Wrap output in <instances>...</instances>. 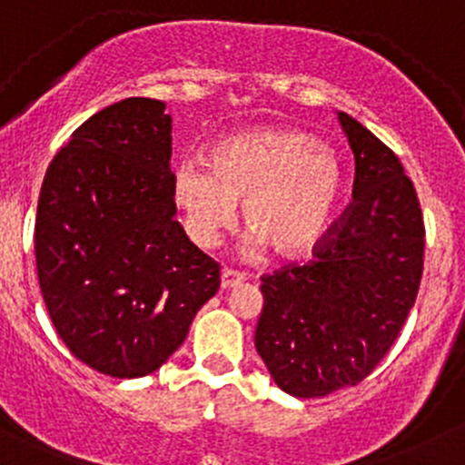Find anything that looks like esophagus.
<instances>
[{"label": "esophagus", "mask_w": 465, "mask_h": 465, "mask_svg": "<svg viewBox=\"0 0 465 465\" xmlns=\"http://www.w3.org/2000/svg\"><path fill=\"white\" fill-rule=\"evenodd\" d=\"M243 275L237 271H231V268H223L222 272V289H232V286L242 284Z\"/></svg>", "instance_id": "esophagus-1"}]
</instances>
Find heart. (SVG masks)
<instances>
[{
  "label": "heart",
  "instance_id": "b5f03b06",
  "mask_svg": "<svg viewBox=\"0 0 465 465\" xmlns=\"http://www.w3.org/2000/svg\"><path fill=\"white\" fill-rule=\"evenodd\" d=\"M342 188L336 152L295 127L234 134L213 147L210 163L183 161L172 176L194 243H217L243 201L246 226L282 257L306 255L322 239Z\"/></svg>",
  "mask_w": 465,
  "mask_h": 465
}]
</instances>
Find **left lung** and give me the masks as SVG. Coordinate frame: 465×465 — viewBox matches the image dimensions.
I'll use <instances>...</instances> for the list:
<instances>
[{
	"mask_svg": "<svg viewBox=\"0 0 465 465\" xmlns=\"http://www.w3.org/2000/svg\"><path fill=\"white\" fill-rule=\"evenodd\" d=\"M356 156L353 201L313 260L262 275L255 347L277 385L318 399L358 385L399 338L423 275L425 226L399 156L340 112Z\"/></svg>",
	"mask_w": 465,
	"mask_h": 465,
	"instance_id": "8db88e82",
	"label": "left lung"
}]
</instances>
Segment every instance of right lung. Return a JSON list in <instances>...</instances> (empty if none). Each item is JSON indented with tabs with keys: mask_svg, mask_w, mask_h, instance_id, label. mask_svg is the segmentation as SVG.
<instances>
[{
	"mask_svg": "<svg viewBox=\"0 0 465 465\" xmlns=\"http://www.w3.org/2000/svg\"><path fill=\"white\" fill-rule=\"evenodd\" d=\"M152 98L94 114L51 161L35 264L57 336L114 378L156 371L217 293L219 268L176 222L172 118Z\"/></svg>",
	"mask_w": 465,
	"mask_h": 465,
	"instance_id": "right-lung-1",
	"label": "right lung"
}]
</instances>
